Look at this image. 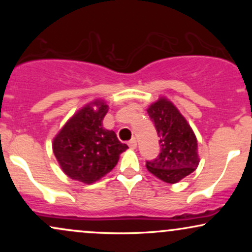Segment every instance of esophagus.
Instances as JSON below:
<instances>
[{"instance_id":"obj_1","label":"esophagus","mask_w":252,"mask_h":252,"mask_svg":"<svg viewBox=\"0 0 252 252\" xmlns=\"http://www.w3.org/2000/svg\"><path fill=\"white\" fill-rule=\"evenodd\" d=\"M129 147L131 149H136V147H137V142H136V138H131V140L129 141Z\"/></svg>"}]
</instances>
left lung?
<instances>
[{"instance_id": "obj_1", "label": "left lung", "mask_w": 252, "mask_h": 252, "mask_svg": "<svg viewBox=\"0 0 252 252\" xmlns=\"http://www.w3.org/2000/svg\"><path fill=\"white\" fill-rule=\"evenodd\" d=\"M160 137L161 153L153 161H147V169L167 184H176L198 167V141L186 118L178 108L160 97L147 109Z\"/></svg>"}]
</instances>
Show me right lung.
<instances>
[{"label": "right lung", "instance_id": "right-lung-1", "mask_svg": "<svg viewBox=\"0 0 252 252\" xmlns=\"http://www.w3.org/2000/svg\"><path fill=\"white\" fill-rule=\"evenodd\" d=\"M108 110L104 99L92 100L78 110L53 138L54 156L72 180L86 185L100 180L128 149L114 130L103 126Z\"/></svg>", "mask_w": 252, "mask_h": 252}]
</instances>
